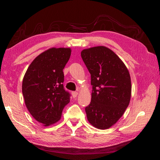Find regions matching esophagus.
<instances>
[{
  "instance_id": "obj_1",
  "label": "esophagus",
  "mask_w": 160,
  "mask_h": 160,
  "mask_svg": "<svg viewBox=\"0 0 160 160\" xmlns=\"http://www.w3.org/2000/svg\"><path fill=\"white\" fill-rule=\"evenodd\" d=\"M78 93L77 92H72V96L73 98H75V97L78 96Z\"/></svg>"
}]
</instances>
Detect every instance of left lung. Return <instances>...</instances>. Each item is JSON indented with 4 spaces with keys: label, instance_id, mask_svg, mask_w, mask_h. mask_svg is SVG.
Segmentation results:
<instances>
[{
    "label": "left lung",
    "instance_id": "obj_1",
    "mask_svg": "<svg viewBox=\"0 0 160 160\" xmlns=\"http://www.w3.org/2000/svg\"><path fill=\"white\" fill-rule=\"evenodd\" d=\"M81 57L91 75L92 85L91 102L85 107L87 118L97 128H109L117 122L129 104V72L113 51L102 46L82 50Z\"/></svg>",
    "mask_w": 160,
    "mask_h": 160
}]
</instances>
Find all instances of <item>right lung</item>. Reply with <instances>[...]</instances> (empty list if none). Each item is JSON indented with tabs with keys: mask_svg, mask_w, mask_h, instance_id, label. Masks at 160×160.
<instances>
[{
	"mask_svg": "<svg viewBox=\"0 0 160 160\" xmlns=\"http://www.w3.org/2000/svg\"><path fill=\"white\" fill-rule=\"evenodd\" d=\"M71 49L51 48L39 54L29 65L22 80L25 105L38 122L48 126L61 119L70 94L64 89L63 69Z\"/></svg>",
	"mask_w": 160,
	"mask_h": 160,
	"instance_id": "1",
	"label": "right lung"
}]
</instances>
